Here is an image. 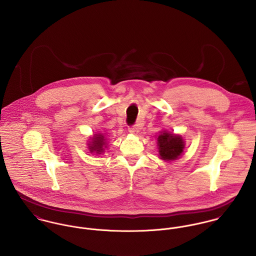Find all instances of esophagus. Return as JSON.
Returning a JSON list of instances; mask_svg holds the SVG:
<instances>
[{
    "mask_svg": "<svg viewBox=\"0 0 256 256\" xmlns=\"http://www.w3.org/2000/svg\"><path fill=\"white\" fill-rule=\"evenodd\" d=\"M128 131H129V133H131V134H136V133L139 132V128H138L137 125H133V126H130V127L128 128Z\"/></svg>",
    "mask_w": 256,
    "mask_h": 256,
    "instance_id": "1",
    "label": "esophagus"
}]
</instances>
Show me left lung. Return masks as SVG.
Instances as JSON below:
<instances>
[{
  "mask_svg": "<svg viewBox=\"0 0 256 256\" xmlns=\"http://www.w3.org/2000/svg\"><path fill=\"white\" fill-rule=\"evenodd\" d=\"M158 145L160 158L164 160H174L178 158L184 148V142L180 136H176L166 132L158 136Z\"/></svg>",
  "mask_w": 256,
  "mask_h": 256,
  "instance_id": "8db88e82",
  "label": "left lung"
}]
</instances>
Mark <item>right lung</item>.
<instances>
[{"label": "right lung", "mask_w": 256, "mask_h": 256, "mask_svg": "<svg viewBox=\"0 0 256 256\" xmlns=\"http://www.w3.org/2000/svg\"><path fill=\"white\" fill-rule=\"evenodd\" d=\"M90 145V150L92 152H96L98 154H100L104 152V137L102 135H96L92 144H88Z\"/></svg>", "instance_id": "obj_1"}]
</instances>
